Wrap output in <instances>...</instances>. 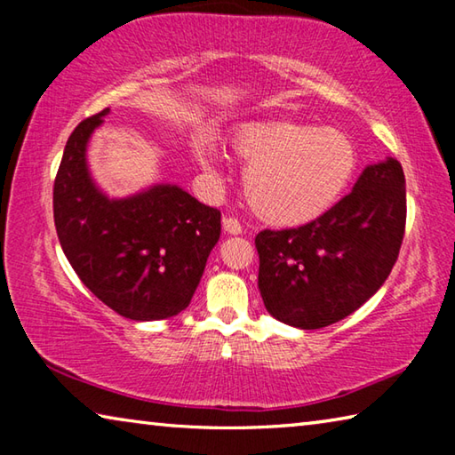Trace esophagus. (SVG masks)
Listing matches in <instances>:
<instances>
[{
	"mask_svg": "<svg viewBox=\"0 0 455 455\" xmlns=\"http://www.w3.org/2000/svg\"><path fill=\"white\" fill-rule=\"evenodd\" d=\"M222 228H225V233H228V235H241L243 233L241 222H238L235 217L222 219Z\"/></svg>",
	"mask_w": 455,
	"mask_h": 455,
	"instance_id": "34e87169",
	"label": "esophagus"
}]
</instances>
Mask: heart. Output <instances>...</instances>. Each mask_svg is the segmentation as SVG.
Wrapping results in <instances>:
<instances>
[{"mask_svg": "<svg viewBox=\"0 0 455 455\" xmlns=\"http://www.w3.org/2000/svg\"><path fill=\"white\" fill-rule=\"evenodd\" d=\"M233 150L244 164V195L259 219L279 227L307 225L325 214L357 171V150L341 130L303 122H255L238 130ZM204 171L217 172L219 154L196 150Z\"/></svg>", "mask_w": 455, "mask_h": 455, "instance_id": "b5f03b06", "label": "heart"}]
</instances>
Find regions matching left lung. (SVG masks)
<instances>
[{
    "instance_id": "1",
    "label": "left lung",
    "mask_w": 455,
    "mask_h": 455,
    "mask_svg": "<svg viewBox=\"0 0 455 455\" xmlns=\"http://www.w3.org/2000/svg\"><path fill=\"white\" fill-rule=\"evenodd\" d=\"M405 176L395 158L367 166L347 196L297 228L260 230L259 291L287 325L321 329L357 311L394 268L405 233Z\"/></svg>"
}]
</instances>
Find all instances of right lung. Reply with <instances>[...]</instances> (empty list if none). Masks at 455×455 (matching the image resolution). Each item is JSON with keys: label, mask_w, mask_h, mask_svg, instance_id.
I'll return each mask as SVG.
<instances>
[{"label": "right lung", "mask_w": 455, "mask_h": 455, "mask_svg": "<svg viewBox=\"0 0 455 455\" xmlns=\"http://www.w3.org/2000/svg\"><path fill=\"white\" fill-rule=\"evenodd\" d=\"M106 110L70 134L53 182V222L80 281L112 311L132 321L184 311L220 236V211L176 184L108 198L92 180L86 146Z\"/></svg>", "instance_id": "1"}]
</instances>
